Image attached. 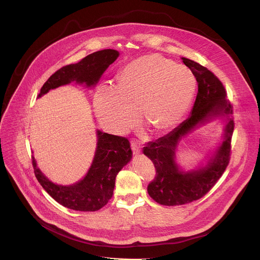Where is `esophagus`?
Masks as SVG:
<instances>
[{
  "label": "esophagus",
  "instance_id": "1",
  "mask_svg": "<svg viewBox=\"0 0 260 260\" xmlns=\"http://www.w3.org/2000/svg\"><path fill=\"white\" fill-rule=\"evenodd\" d=\"M141 146L138 144V143H136L135 141H132L131 142V149H132V151H133V153L135 154V155H137V154H139L140 152H141Z\"/></svg>",
  "mask_w": 260,
  "mask_h": 260
}]
</instances>
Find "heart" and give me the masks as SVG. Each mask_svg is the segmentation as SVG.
<instances>
[{"mask_svg": "<svg viewBox=\"0 0 260 260\" xmlns=\"http://www.w3.org/2000/svg\"><path fill=\"white\" fill-rule=\"evenodd\" d=\"M117 82V89L99 88L94 99L100 121L117 134L134 128L140 111L153 131L170 130L185 115L196 90V79L188 68L158 54L127 64Z\"/></svg>", "mask_w": 260, "mask_h": 260, "instance_id": "1", "label": "heart"}]
</instances>
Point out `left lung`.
Listing matches in <instances>:
<instances>
[{
    "label": "left lung",
    "mask_w": 260,
    "mask_h": 260,
    "mask_svg": "<svg viewBox=\"0 0 260 260\" xmlns=\"http://www.w3.org/2000/svg\"><path fill=\"white\" fill-rule=\"evenodd\" d=\"M198 83V92L190 117L170 133L148 142L143 153L153 162L156 175L147 187L149 195L157 203L174 206L190 203L202 198L216 184L229 164L231 137L234 121L228 118L224 141L215 156L203 168L182 172L175 163V151L182 137L198 125L215 117L232 114V105L226 100L221 81L206 67L190 59L182 58Z\"/></svg>",
    "instance_id": "8db88e82"
}]
</instances>
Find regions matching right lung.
<instances>
[{"label": "right lung", "mask_w": 260, "mask_h": 260, "mask_svg": "<svg viewBox=\"0 0 260 260\" xmlns=\"http://www.w3.org/2000/svg\"><path fill=\"white\" fill-rule=\"evenodd\" d=\"M119 52L106 49L95 52L77 64L62 67L52 75L41 88L38 97L49 90L76 81L95 85L105 70L118 58ZM97 148L88 174L74 185H57L48 180L36 165L32 164L39 183L61 205L77 211H97L112 198L115 179L119 171L131 160L132 151L126 137L97 131Z\"/></svg>", "instance_id": "right-lung-1"}]
</instances>
